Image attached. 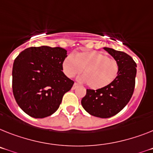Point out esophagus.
<instances>
[{
	"label": "esophagus",
	"mask_w": 153,
	"mask_h": 153,
	"mask_svg": "<svg viewBox=\"0 0 153 153\" xmlns=\"http://www.w3.org/2000/svg\"><path fill=\"white\" fill-rule=\"evenodd\" d=\"M79 86V85L77 84V83H74V85H73V86H72V89H75V88H77V87Z\"/></svg>",
	"instance_id": "34e87169"
}]
</instances>
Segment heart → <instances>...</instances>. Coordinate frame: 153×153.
I'll return each instance as SVG.
<instances>
[{
  "instance_id": "obj_1",
  "label": "heart",
  "mask_w": 153,
  "mask_h": 153,
  "mask_svg": "<svg viewBox=\"0 0 153 153\" xmlns=\"http://www.w3.org/2000/svg\"><path fill=\"white\" fill-rule=\"evenodd\" d=\"M63 71L68 78H72L83 71V75L79 78L82 82H87L93 89L107 86L117 78L119 65L115 60L109 58L100 51H90L68 55L62 64Z\"/></svg>"
}]
</instances>
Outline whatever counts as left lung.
Listing matches in <instances>:
<instances>
[{"label":"left lung","instance_id":"obj_1","mask_svg":"<svg viewBox=\"0 0 153 153\" xmlns=\"http://www.w3.org/2000/svg\"><path fill=\"white\" fill-rule=\"evenodd\" d=\"M103 49L118 63L117 76L104 88L96 91L87 89L81 102L85 110L92 116L109 118L118 114L130 101L134 92L137 65L126 53L109 47Z\"/></svg>","mask_w":153,"mask_h":153}]
</instances>
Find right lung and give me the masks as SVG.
<instances>
[{"label": "right lung", "mask_w": 153, "mask_h": 153, "mask_svg": "<svg viewBox=\"0 0 153 153\" xmlns=\"http://www.w3.org/2000/svg\"><path fill=\"white\" fill-rule=\"evenodd\" d=\"M67 51L61 47H29L15 58L12 90L18 105L34 118L56 112L74 82L62 71Z\"/></svg>", "instance_id": "1"}]
</instances>
